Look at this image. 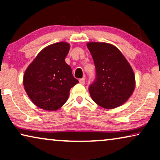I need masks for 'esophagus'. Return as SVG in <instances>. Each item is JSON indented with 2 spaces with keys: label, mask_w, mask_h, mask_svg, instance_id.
I'll return each mask as SVG.
<instances>
[{
  "label": "esophagus",
  "mask_w": 160,
  "mask_h": 160,
  "mask_svg": "<svg viewBox=\"0 0 160 160\" xmlns=\"http://www.w3.org/2000/svg\"><path fill=\"white\" fill-rule=\"evenodd\" d=\"M79 83L81 84H85V78H81V79H79Z\"/></svg>",
  "instance_id": "obj_1"
}]
</instances>
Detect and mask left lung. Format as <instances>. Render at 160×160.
I'll use <instances>...</instances> for the list:
<instances>
[{
	"label": "left lung",
	"mask_w": 160,
	"mask_h": 160,
	"mask_svg": "<svg viewBox=\"0 0 160 160\" xmlns=\"http://www.w3.org/2000/svg\"><path fill=\"white\" fill-rule=\"evenodd\" d=\"M87 47L96 69L95 81L89 87L92 99L106 109L123 105L135 87V73L130 63L111 43L89 42Z\"/></svg>",
	"instance_id": "8db88e82"
}]
</instances>
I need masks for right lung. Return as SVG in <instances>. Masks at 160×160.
<instances>
[{"label": "right lung", "mask_w": 160, "mask_h": 160, "mask_svg": "<svg viewBox=\"0 0 160 160\" xmlns=\"http://www.w3.org/2000/svg\"><path fill=\"white\" fill-rule=\"evenodd\" d=\"M69 50L67 42L48 46L26 69L23 76L25 90L38 108L58 110L67 101L71 87L78 83L65 61Z\"/></svg>", "instance_id": "obj_1"}]
</instances>
